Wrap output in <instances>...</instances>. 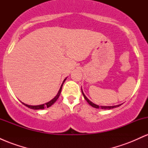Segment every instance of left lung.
<instances>
[{"mask_svg": "<svg viewBox=\"0 0 148 148\" xmlns=\"http://www.w3.org/2000/svg\"><path fill=\"white\" fill-rule=\"evenodd\" d=\"M81 92H82V94H83V95H84V97L85 99H86V101H88V103H89V104L90 105V106H92V107H95V108H102V109H111V108H115V107L120 106V105H121V104H120V105H118V106H98V105L95 104L94 103H92V101H90V100L88 99L87 97H86V95H85L84 93L83 92L82 89H81Z\"/></svg>", "mask_w": 148, "mask_h": 148, "instance_id": "1", "label": "left lung"}]
</instances>
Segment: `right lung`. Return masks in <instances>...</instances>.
<instances>
[{"mask_svg": "<svg viewBox=\"0 0 148 148\" xmlns=\"http://www.w3.org/2000/svg\"><path fill=\"white\" fill-rule=\"evenodd\" d=\"M65 80H66V79L64 80L63 83L64 82V81H65ZM63 83H62V84H63ZM62 86H61V87H60V90H59V91H58V94H57V95L55 97H54L53 99L52 100H51L50 101H49V102L46 103L45 104L38 105V106H30V105H27V104H25V103H23V104L25 105V106L28 107V108H32V109H35V110H38V109H44V108H46V107H47V108H48V107H49V106H51V105L53 104V103H55V101H56V100H57L58 99L59 96H60V92H61V90H62Z\"/></svg>", "mask_w": 148, "mask_h": 148, "instance_id": "1", "label": "right lung"}]
</instances>
